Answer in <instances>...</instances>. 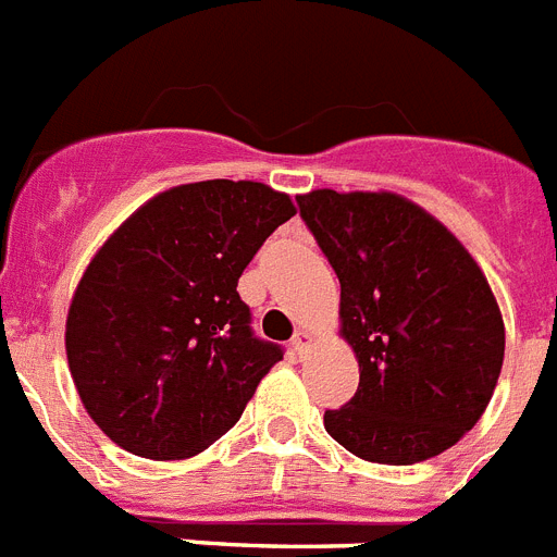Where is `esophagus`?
I'll return each mask as SVG.
<instances>
[{
    "instance_id": "obj_1",
    "label": "esophagus",
    "mask_w": 557,
    "mask_h": 557,
    "mask_svg": "<svg viewBox=\"0 0 557 557\" xmlns=\"http://www.w3.org/2000/svg\"><path fill=\"white\" fill-rule=\"evenodd\" d=\"M312 344V335L307 330H298L296 335H293V349L298 351V355H304V349Z\"/></svg>"
}]
</instances>
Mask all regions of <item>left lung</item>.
Returning <instances> with one entry per match:
<instances>
[{
	"instance_id": "1",
	"label": "left lung",
	"mask_w": 557,
	"mask_h": 557,
	"mask_svg": "<svg viewBox=\"0 0 557 557\" xmlns=\"http://www.w3.org/2000/svg\"><path fill=\"white\" fill-rule=\"evenodd\" d=\"M301 220L341 282V335L358 392L326 411L346 450L414 465L462 440L491 403L505 321L491 284L448 227L392 191L301 194Z\"/></svg>"
}]
</instances>
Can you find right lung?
Listing matches in <instances>:
<instances>
[{
  "instance_id": "right-lung-1",
  "label": "right lung",
  "mask_w": 557,
  "mask_h": 557,
  "mask_svg": "<svg viewBox=\"0 0 557 557\" xmlns=\"http://www.w3.org/2000/svg\"><path fill=\"white\" fill-rule=\"evenodd\" d=\"M296 216L250 180L151 197L89 261L66 312V360L95 425L143 459H188L236 425L284 358L250 330L242 270Z\"/></svg>"
}]
</instances>
